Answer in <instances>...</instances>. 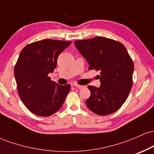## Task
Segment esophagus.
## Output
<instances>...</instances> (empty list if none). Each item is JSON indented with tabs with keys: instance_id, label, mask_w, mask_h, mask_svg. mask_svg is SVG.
<instances>
[{
	"instance_id": "obj_1",
	"label": "esophagus",
	"mask_w": 154,
	"mask_h": 154,
	"mask_svg": "<svg viewBox=\"0 0 154 154\" xmlns=\"http://www.w3.org/2000/svg\"><path fill=\"white\" fill-rule=\"evenodd\" d=\"M74 86H75V88H79V89H82V88H84V86H82V85H77V84L74 85Z\"/></svg>"
}]
</instances>
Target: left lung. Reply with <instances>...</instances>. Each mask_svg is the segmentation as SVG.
<instances>
[{
	"label": "left lung",
	"mask_w": 154,
	"mask_h": 154,
	"mask_svg": "<svg viewBox=\"0 0 154 154\" xmlns=\"http://www.w3.org/2000/svg\"><path fill=\"white\" fill-rule=\"evenodd\" d=\"M75 45L88 61L89 69L100 72V87H88L91 91L85 102L88 109L100 116L115 112L127 100L132 86L134 64L126 48L103 37L77 40Z\"/></svg>",
	"instance_id": "obj_1"
}]
</instances>
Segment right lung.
<instances>
[{
    "label": "right lung",
    "instance_id": "add662e5",
    "mask_svg": "<svg viewBox=\"0 0 154 154\" xmlns=\"http://www.w3.org/2000/svg\"><path fill=\"white\" fill-rule=\"evenodd\" d=\"M71 43L46 39L29 44L21 51L14 77L21 100L33 114L49 116L62 106L71 86L60 85L48 75L54 72L58 56Z\"/></svg>",
    "mask_w": 154,
    "mask_h": 154
}]
</instances>
